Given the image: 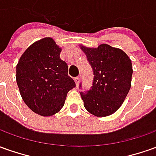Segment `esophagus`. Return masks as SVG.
<instances>
[{
    "instance_id": "1",
    "label": "esophagus",
    "mask_w": 156,
    "mask_h": 156,
    "mask_svg": "<svg viewBox=\"0 0 156 156\" xmlns=\"http://www.w3.org/2000/svg\"><path fill=\"white\" fill-rule=\"evenodd\" d=\"M74 81L75 83H76V85L78 86V83H79V81H80V78H79V77H76V78H74Z\"/></svg>"
}]
</instances>
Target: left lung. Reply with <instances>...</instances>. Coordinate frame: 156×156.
I'll return each instance as SVG.
<instances>
[{
	"label": "left lung",
	"mask_w": 156,
	"mask_h": 156,
	"mask_svg": "<svg viewBox=\"0 0 156 156\" xmlns=\"http://www.w3.org/2000/svg\"><path fill=\"white\" fill-rule=\"evenodd\" d=\"M80 47L94 74L90 89L80 92L84 107L94 116H110L120 108L131 88L132 61L123 51L109 44Z\"/></svg>",
	"instance_id": "8db88e82"
}]
</instances>
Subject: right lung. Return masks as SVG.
Here are the masks:
<instances>
[{"label":"right lung","instance_id":"1","mask_svg":"<svg viewBox=\"0 0 156 156\" xmlns=\"http://www.w3.org/2000/svg\"><path fill=\"white\" fill-rule=\"evenodd\" d=\"M62 49L51 38L34 42L17 65V83L25 104L43 116L62 108L68 91L76 84L67 74V63L60 58Z\"/></svg>","mask_w":156,"mask_h":156}]
</instances>
